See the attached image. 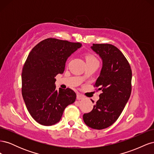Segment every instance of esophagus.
Segmentation results:
<instances>
[{
  "label": "esophagus",
  "mask_w": 154,
  "mask_h": 154,
  "mask_svg": "<svg viewBox=\"0 0 154 154\" xmlns=\"http://www.w3.org/2000/svg\"><path fill=\"white\" fill-rule=\"evenodd\" d=\"M84 98V96H83L82 94H80V93H78L77 94V100H83Z\"/></svg>",
  "instance_id": "1"
}]
</instances>
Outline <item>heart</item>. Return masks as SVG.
I'll return each instance as SVG.
<instances>
[{"label": "heart", "instance_id": "obj_1", "mask_svg": "<svg viewBox=\"0 0 154 154\" xmlns=\"http://www.w3.org/2000/svg\"><path fill=\"white\" fill-rule=\"evenodd\" d=\"M86 62H98V60L92 54H88L86 56Z\"/></svg>", "mask_w": 154, "mask_h": 154}]
</instances>
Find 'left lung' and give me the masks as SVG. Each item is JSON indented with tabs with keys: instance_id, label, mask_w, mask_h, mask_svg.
<instances>
[{
	"instance_id": "1",
	"label": "left lung",
	"mask_w": 154,
	"mask_h": 154,
	"mask_svg": "<svg viewBox=\"0 0 154 154\" xmlns=\"http://www.w3.org/2000/svg\"><path fill=\"white\" fill-rule=\"evenodd\" d=\"M91 49L99 54L103 66L96 87L102 93L93 109L84 114L85 123L92 128L110 127L118 119L132 91V69L121 51L109 44H94Z\"/></svg>"
}]
</instances>
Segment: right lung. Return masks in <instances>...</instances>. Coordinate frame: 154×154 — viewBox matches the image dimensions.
Returning <instances> with one entry per match:
<instances>
[{
	"instance_id": "obj_1",
	"label": "right lung",
	"mask_w": 154,
	"mask_h": 154,
	"mask_svg": "<svg viewBox=\"0 0 154 154\" xmlns=\"http://www.w3.org/2000/svg\"><path fill=\"white\" fill-rule=\"evenodd\" d=\"M81 43L49 38L32 49L22 72V94L29 114L37 123L54 125L64 109L76 100L69 88L56 89L54 77L62 74L67 58L81 48Z\"/></svg>"
}]
</instances>
